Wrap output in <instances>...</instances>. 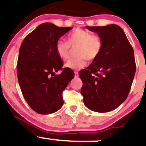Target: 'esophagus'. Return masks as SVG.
Here are the masks:
<instances>
[{
    "mask_svg": "<svg viewBox=\"0 0 146 146\" xmlns=\"http://www.w3.org/2000/svg\"><path fill=\"white\" fill-rule=\"evenodd\" d=\"M74 73H75V77H76V78H78V71H75L74 72Z\"/></svg>",
    "mask_w": 146,
    "mask_h": 146,
    "instance_id": "34e87169",
    "label": "esophagus"
}]
</instances>
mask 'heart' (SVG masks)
<instances>
[{"label":"heart","instance_id":"1","mask_svg":"<svg viewBox=\"0 0 146 146\" xmlns=\"http://www.w3.org/2000/svg\"><path fill=\"white\" fill-rule=\"evenodd\" d=\"M67 42L58 40L55 50L58 56L66 61L76 49L77 57L68 61L65 66L71 70H80L87 65L88 60L94 61L100 56L103 49V41L100 35L90 31L76 29L68 35Z\"/></svg>","mask_w":146,"mask_h":146}]
</instances>
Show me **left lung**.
I'll use <instances>...</instances> for the list:
<instances>
[{"label":"left lung","mask_w":146,"mask_h":146,"mask_svg":"<svg viewBox=\"0 0 146 146\" xmlns=\"http://www.w3.org/2000/svg\"><path fill=\"white\" fill-rule=\"evenodd\" d=\"M103 41L100 56L79 72L85 105L94 111L107 112L125 101L135 73L134 52L123 29L117 25L88 27Z\"/></svg>","instance_id":"obj_1"}]
</instances>
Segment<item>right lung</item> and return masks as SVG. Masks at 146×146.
Returning <instances> with one entry per match:
<instances>
[{
    "instance_id": "1",
    "label": "right lung",
    "mask_w": 146,
    "mask_h": 146,
    "mask_svg": "<svg viewBox=\"0 0 146 146\" xmlns=\"http://www.w3.org/2000/svg\"><path fill=\"white\" fill-rule=\"evenodd\" d=\"M72 28L43 23L26 36L20 46L17 65L19 85L27 104L39 114H52L61 108L63 91L74 78V72L68 68L56 74L63 66L56 43Z\"/></svg>"
}]
</instances>
